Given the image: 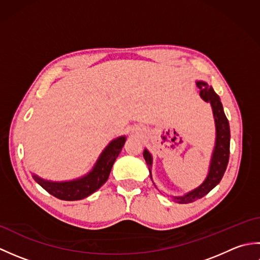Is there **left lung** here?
I'll return each instance as SVG.
<instances>
[{"instance_id":"obj_1","label":"left lung","mask_w":260,"mask_h":260,"mask_svg":"<svg viewBox=\"0 0 260 260\" xmlns=\"http://www.w3.org/2000/svg\"><path fill=\"white\" fill-rule=\"evenodd\" d=\"M197 86L200 89V96L204 102L211 104L214 123H215V145L212 153L211 162H210L209 173L203 183L196 187L194 190L185 193L181 197H172L175 202L179 203H190L201 199L211 191L213 187L221 181L222 176L227 169L230 154V128L229 121L225 117L222 104L220 102V97L214 92L213 88L209 86L204 81H197ZM143 156L150 170V175L152 179V155L147 150L143 152Z\"/></svg>"}]
</instances>
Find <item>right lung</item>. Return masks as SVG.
<instances>
[{"instance_id": "right-lung-1", "label": "right lung", "mask_w": 260, "mask_h": 260, "mask_svg": "<svg viewBox=\"0 0 260 260\" xmlns=\"http://www.w3.org/2000/svg\"><path fill=\"white\" fill-rule=\"evenodd\" d=\"M126 137L120 136L112 141L98 157L89 173L73 181L53 182L39 178L33 174V179L51 196L60 200L76 201L92 194L107 181L113 164L125 144Z\"/></svg>"}]
</instances>
